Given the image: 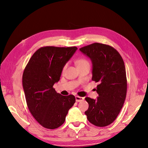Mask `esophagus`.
Instances as JSON below:
<instances>
[{
    "mask_svg": "<svg viewBox=\"0 0 148 148\" xmlns=\"http://www.w3.org/2000/svg\"><path fill=\"white\" fill-rule=\"evenodd\" d=\"M84 100V97H81L79 96H76V100L77 102H79L81 101H83Z\"/></svg>",
    "mask_w": 148,
    "mask_h": 148,
    "instance_id": "1",
    "label": "esophagus"
}]
</instances>
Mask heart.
Masks as SVG:
<instances>
[{"instance_id": "1", "label": "heart", "mask_w": 148, "mask_h": 148, "mask_svg": "<svg viewBox=\"0 0 148 148\" xmlns=\"http://www.w3.org/2000/svg\"><path fill=\"white\" fill-rule=\"evenodd\" d=\"M76 63H77V65H80V64H84V63H88V61L86 60L85 59H83L82 58V59H79V60H78L76 62ZM66 67H67V64H65L64 66V67H63L62 71H64L65 70Z\"/></svg>"}]
</instances>
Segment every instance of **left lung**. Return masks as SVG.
<instances>
[{
    "mask_svg": "<svg viewBox=\"0 0 148 148\" xmlns=\"http://www.w3.org/2000/svg\"><path fill=\"white\" fill-rule=\"evenodd\" d=\"M93 64L92 81L98 82L96 100L86 97L89 108L85 114L97 127L111 124L120 112L127 95V80L125 64L113 47L95 42L79 49Z\"/></svg>",
    "mask_w": 148,
    "mask_h": 148,
    "instance_id": "1",
    "label": "left lung"
}]
</instances>
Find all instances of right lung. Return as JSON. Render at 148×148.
Segmentation results:
<instances>
[{
	"instance_id": "add662e5",
	"label": "right lung",
	"mask_w": 148,
	"mask_h": 148,
	"mask_svg": "<svg viewBox=\"0 0 148 148\" xmlns=\"http://www.w3.org/2000/svg\"><path fill=\"white\" fill-rule=\"evenodd\" d=\"M77 49L76 46L42 47L34 53L25 68L22 83L28 108L46 128L60 127L76 102L73 95H62L53 86Z\"/></svg>"
}]
</instances>
